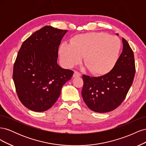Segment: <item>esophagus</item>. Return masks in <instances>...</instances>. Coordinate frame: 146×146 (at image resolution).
Masks as SVG:
<instances>
[{"mask_svg":"<svg viewBox=\"0 0 146 146\" xmlns=\"http://www.w3.org/2000/svg\"><path fill=\"white\" fill-rule=\"evenodd\" d=\"M81 76V74L77 72V71H74V73L73 74V77L74 78H76V77H80Z\"/></svg>","mask_w":146,"mask_h":146,"instance_id":"1","label":"esophagus"}]
</instances>
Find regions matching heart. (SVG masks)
I'll return each instance as SVG.
<instances>
[{"label":"heart","instance_id":"heart-1","mask_svg":"<svg viewBox=\"0 0 146 146\" xmlns=\"http://www.w3.org/2000/svg\"><path fill=\"white\" fill-rule=\"evenodd\" d=\"M119 39L102 32L80 34L70 44L63 42L59 48L60 60L68 68L83 62L90 71L97 76L108 73L116 64L121 52Z\"/></svg>","mask_w":146,"mask_h":146}]
</instances>
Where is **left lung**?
I'll return each instance as SVG.
<instances>
[{
    "instance_id": "1",
    "label": "left lung",
    "mask_w": 146,
    "mask_h": 146,
    "mask_svg": "<svg viewBox=\"0 0 146 146\" xmlns=\"http://www.w3.org/2000/svg\"><path fill=\"white\" fill-rule=\"evenodd\" d=\"M122 43V54L111 71L100 77L83 76L82 96L92 111L107 113L116 109L132 85L135 73L133 52L124 38Z\"/></svg>"
}]
</instances>
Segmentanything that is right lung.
<instances>
[{"label":"right lung","mask_w":146,"mask_h":146,"mask_svg":"<svg viewBox=\"0 0 146 146\" xmlns=\"http://www.w3.org/2000/svg\"><path fill=\"white\" fill-rule=\"evenodd\" d=\"M67 32L46 25L26 39L17 54L13 74L16 92L33 111L51 108L74 74L57 63L58 46Z\"/></svg>","instance_id":"right-lung-1"}]
</instances>
